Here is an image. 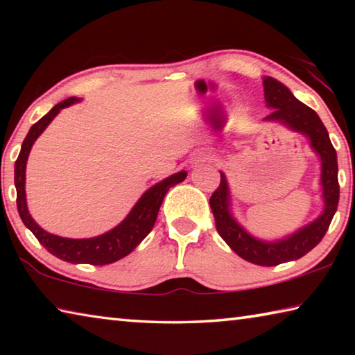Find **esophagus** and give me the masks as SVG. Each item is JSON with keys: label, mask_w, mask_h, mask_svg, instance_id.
I'll return each instance as SVG.
<instances>
[{"label": "esophagus", "mask_w": 355, "mask_h": 355, "mask_svg": "<svg viewBox=\"0 0 355 355\" xmlns=\"http://www.w3.org/2000/svg\"><path fill=\"white\" fill-rule=\"evenodd\" d=\"M209 158V155L208 153H205V152H199V153H196V156L194 158H192V163H203V161H207Z\"/></svg>", "instance_id": "34e87169"}]
</instances>
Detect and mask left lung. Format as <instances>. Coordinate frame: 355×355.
Wrapping results in <instances>:
<instances>
[{"label":"left lung","instance_id":"1","mask_svg":"<svg viewBox=\"0 0 355 355\" xmlns=\"http://www.w3.org/2000/svg\"><path fill=\"white\" fill-rule=\"evenodd\" d=\"M263 86L264 100L268 107L272 110L264 120L284 123L290 130L305 135L310 139L313 152L321 156L324 211L316 220L299 228L290 236L274 243L261 241L245 232L232 216L228 183L222 172L218 189L209 197V207L214 216L216 230L233 252H236L245 261L260 264V266H277L282 263L299 260L300 257L309 254L315 245L320 244L326 235L340 199L338 163H336V152L330 142L327 130L318 114L302 101H299L285 84L274 78H264Z\"/></svg>","mask_w":355,"mask_h":355}]
</instances>
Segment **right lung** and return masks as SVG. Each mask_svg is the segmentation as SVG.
Returning <instances> with one entry per match:
<instances>
[{"mask_svg": "<svg viewBox=\"0 0 355 355\" xmlns=\"http://www.w3.org/2000/svg\"><path fill=\"white\" fill-rule=\"evenodd\" d=\"M76 97H70L67 100L58 103L53 110L45 114L39 122H35L31 128H29L25 141L21 144V150L19 158L15 161V188H17V208H19V214L33 235L39 239V243L44 248L58 258L69 263H87V264H110L120 260V258L127 257L131 250L136 249L144 238H146L156 222V216H158L159 207L163 203L166 192L169 188L182 183L186 178L184 171L173 173V175L167 177L163 182L156 183L152 188L144 192L142 197L137 200L136 205L131 209L130 214L125 218L117 227L112 230L103 233V235L95 238H86V239H71V238H62L51 235V233L45 232L35 224L31 214L28 211L26 205V192H25V177H26V161L29 152H31L33 144L35 139L44 133V130L50 125V122L55 119L62 107H67L70 105L76 103Z\"/></svg>", "mask_w": 355, "mask_h": 355, "instance_id": "obj_1", "label": "right lung"}]
</instances>
